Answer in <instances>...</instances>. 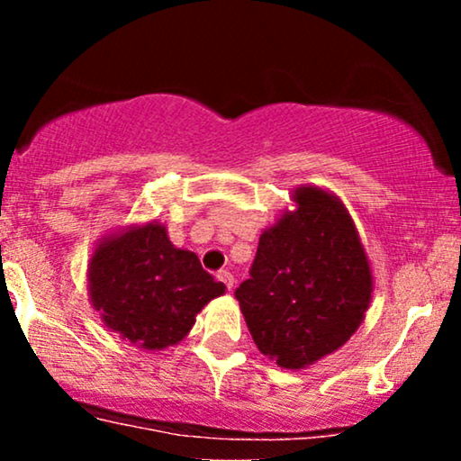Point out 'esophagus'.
I'll use <instances>...</instances> for the list:
<instances>
[{
	"label": "esophagus",
	"mask_w": 461,
	"mask_h": 461,
	"mask_svg": "<svg viewBox=\"0 0 461 461\" xmlns=\"http://www.w3.org/2000/svg\"><path fill=\"white\" fill-rule=\"evenodd\" d=\"M219 279H221V282H223L230 290L234 288V284H236V282H234V275H231L230 271H221V273H219Z\"/></svg>",
	"instance_id": "obj_1"
}]
</instances>
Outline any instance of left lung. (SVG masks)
<instances>
[{
	"instance_id": "1",
	"label": "left lung",
	"mask_w": 461,
	"mask_h": 461,
	"mask_svg": "<svg viewBox=\"0 0 461 461\" xmlns=\"http://www.w3.org/2000/svg\"><path fill=\"white\" fill-rule=\"evenodd\" d=\"M293 210L260 234L236 299L258 348L308 368L347 345L373 299V271L351 214L327 188L293 190Z\"/></svg>"
}]
</instances>
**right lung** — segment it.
I'll return each mask as SVG.
<instances>
[{"mask_svg":"<svg viewBox=\"0 0 461 461\" xmlns=\"http://www.w3.org/2000/svg\"><path fill=\"white\" fill-rule=\"evenodd\" d=\"M88 299L104 325L142 351L177 345L197 314L225 294L197 253L168 240L158 221L104 236L88 260Z\"/></svg>","mask_w":461,"mask_h":461,"instance_id":"add662e5","label":"right lung"}]
</instances>
